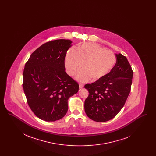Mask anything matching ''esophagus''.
<instances>
[{
    "label": "esophagus",
    "instance_id": "esophagus-1",
    "mask_svg": "<svg viewBox=\"0 0 156 156\" xmlns=\"http://www.w3.org/2000/svg\"><path fill=\"white\" fill-rule=\"evenodd\" d=\"M83 86H84V85H83V84H82V83H80V84H79V87H80V89H82V88H83Z\"/></svg>",
    "mask_w": 156,
    "mask_h": 156
}]
</instances>
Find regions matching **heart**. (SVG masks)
I'll use <instances>...</instances> for the list:
<instances>
[{"instance_id": "obj_1", "label": "heart", "mask_w": 156, "mask_h": 156, "mask_svg": "<svg viewBox=\"0 0 156 156\" xmlns=\"http://www.w3.org/2000/svg\"><path fill=\"white\" fill-rule=\"evenodd\" d=\"M116 58L114 54L94 43H83L76 51L71 49L67 52L65 58V67L67 74L76 76L80 81L92 82L103 80L108 76L116 66Z\"/></svg>"}]
</instances>
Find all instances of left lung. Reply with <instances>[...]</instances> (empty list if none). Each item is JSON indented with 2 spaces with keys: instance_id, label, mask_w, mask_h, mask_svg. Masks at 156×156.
<instances>
[{
  "instance_id": "left-lung-1",
  "label": "left lung",
  "mask_w": 156,
  "mask_h": 156,
  "mask_svg": "<svg viewBox=\"0 0 156 156\" xmlns=\"http://www.w3.org/2000/svg\"><path fill=\"white\" fill-rule=\"evenodd\" d=\"M113 70L103 80L86 84L89 95L84 108L89 118L98 122L113 119L122 109L129 96L133 72L126 57L116 54Z\"/></svg>"
}]
</instances>
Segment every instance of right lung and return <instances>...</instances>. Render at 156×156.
Returning a JSON list of instances; mask_svg holds the SVG:
<instances>
[{
  "label": "right lung",
  "mask_w": 156,
  "mask_h": 156,
  "mask_svg": "<svg viewBox=\"0 0 156 156\" xmlns=\"http://www.w3.org/2000/svg\"><path fill=\"white\" fill-rule=\"evenodd\" d=\"M71 43L60 39L41 45L24 68L23 87L28 105L46 122L62 118L68 111V99L79 90L78 83L65 71V57Z\"/></svg>",
  "instance_id": "obj_1"
}]
</instances>
